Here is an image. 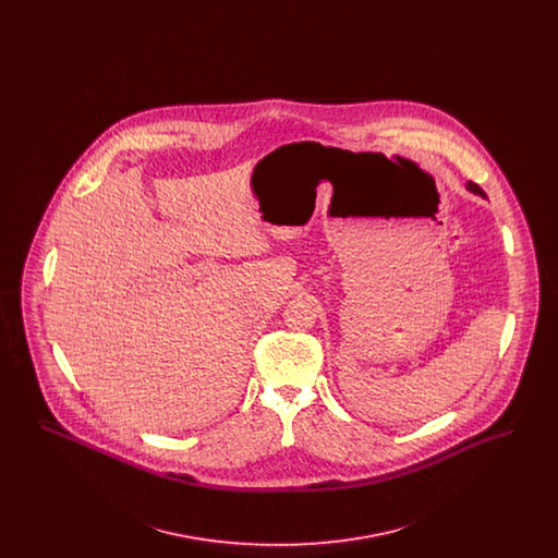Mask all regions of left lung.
<instances>
[{"label":"left lung","mask_w":558,"mask_h":558,"mask_svg":"<svg viewBox=\"0 0 558 558\" xmlns=\"http://www.w3.org/2000/svg\"><path fill=\"white\" fill-rule=\"evenodd\" d=\"M466 190H469V192H473V194H478L481 198H485V192H483L475 182H466Z\"/></svg>","instance_id":"obj_1"}]
</instances>
